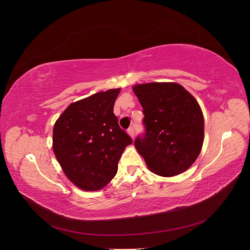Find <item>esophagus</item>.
I'll list each match as a JSON object with an SVG mask.
<instances>
[{
	"label": "esophagus",
	"instance_id": "esophagus-1",
	"mask_svg": "<svg viewBox=\"0 0 250 250\" xmlns=\"http://www.w3.org/2000/svg\"><path fill=\"white\" fill-rule=\"evenodd\" d=\"M127 132H128V134H129L130 135V137L133 139L134 138V129H133V128L132 127H130L129 128V129H128L127 130Z\"/></svg>",
	"mask_w": 250,
	"mask_h": 250
}]
</instances>
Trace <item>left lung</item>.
I'll return each instance as SVG.
<instances>
[{"label":"left lung","mask_w":250,"mask_h":250,"mask_svg":"<svg viewBox=\"0 0 250 250\" xmlns=\"http://www.w3.org/2000/svg\"><path fill=\"white\" fill-rule=\"evenodd\" d=\"M143 107L145 133L134 141L150 171L174 176L198 157L204 134L201 108L178 83L151 82L133 86Z\"/></svg>","instance_id":"8db88e82"}]
</instances>
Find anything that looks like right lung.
<instances>
[{"instance_id":"1","label":"right lung","mask_w":250,"mask_h":250,"mask_svg":"<svg viewBox=\"0 0 250 250\" xmlns=\"http://www.w3.org/2000/svg\"><path fill=\"white\" fill-rule=\"evenodd\" d=\"M121 88L74 102L53 128V150L72 183L85 191L101 190L115 177L131 138L118 123L113 105Z\"/></svg>"}]
</instances>
